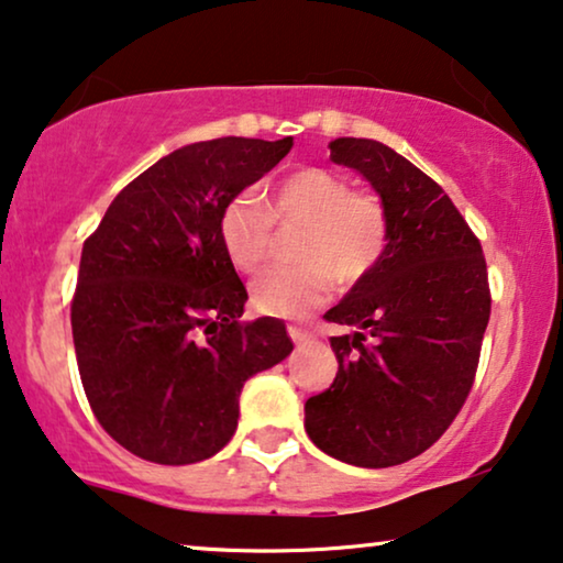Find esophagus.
I'll return each mask as SVG.
<instances>
[{
    "label": "esophagus",
    "mask_w": 563,
    "mask_h": 563,
    "mask_svg": "<svg viewBox=\"0 0 563 563\" xmlns=\"http://www.w3.org/2000/svg\"><path fill=\"white\" fill-rule=\"evenodd\" d=\"M288 334H290V340H294L296 344H303V342H309V332H306V329H301V327H296V324H290L288 327Z\"/></svg>",
    "instance_id": "1"
}]
</instances>
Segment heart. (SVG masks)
I'll list each match as a JSON object with an SVG mask.
<instances>
[{
  "label": "heart",
  "mask_w": 563,
  "mask_h": 563,
  "mask_svg": "<svg viewBox=\"0 0 563 563\" xmlns=\"http://www.w3.org/2000/svg\"><path fill=\"white\" fill-rule=\"evenodd\" d=\"M273 221L303 223L296 244L298 265L273 267L252 283V306L269 317H303L332 294L335 275L355 286L384 260L391 219L384 198L352 190L327 167H301L275 183L262 206L250 192L231 198L219 216L223 252L239 273H254L267 260Z\"/></svg>",
  "instance_id": "obj_1"
}]
</instances>
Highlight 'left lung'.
Wrapping results in <instances>:
<instances>
[{"label": "left lung", "instance_id": "1", "mask_svg": "<svg viewBox=\"0 0 563 563\" xmlns=\"http://www.w3.org/2000/svg\"><path fill=\"white\" fill-rule=\"evenodd\" d=\"M332 162L376 187L391 242L327 321L334 384L306 401L313 445L352 466L388 468L438 443L474 386L492 294L482 242L443 187L373 139H336Z\"/></svg>", "mask_w": 563, "mask_h": 563}]
</instances>
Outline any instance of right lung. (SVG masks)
I'll return each instance as SVG.
<instances>
[{
    "label": "right lung",
    "mask_w": 563,
    "mask_h": 563,
    "mask_svg": "<svg viewBox=\"0 0 563 563\" xmlns=\"http://www.w3.org/2000/svg\"><path fill=\"white\" fill-rule=\"evenodd\" d=\"M294 139L177 148L115 195L85 239L71 334L102 430L139 459L185 466L229 443L239 394L290 355L283 321H242L246 288L219 239L231 198Z\"/></svg>",
    "instance_id": "1"
}]
</instances>
